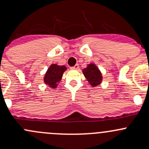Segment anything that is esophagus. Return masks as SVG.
<instances>
[{"label": "esophagus", "mask_w": 149, "mask_h": 149, "mask_svg": "<svg viewBox=\"0 0 149 149\" xmlns=\"http://www.w3.org/2000/svg\"><path fill=\"white\" fill-rule=\"evenodd\" d=\"M79 64H76V65H75L74 66L71 67V68H72V69H75V70H78V69H79Z\"/></svg>", "instance_id": "esophagus-1"}]
</instances>
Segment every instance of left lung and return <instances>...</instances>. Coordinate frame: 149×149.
Here are the masks:
<instances>
[{"label": "left lung", "instance_id": "left-lung-1", "mask_svg": "<svg viewBox=\"0 0 149 149\" xmlns=\"http://www.w3.org/2000/svg\"><path fill=\"white\" fill-rule=\"evenodd\" d=\"M83 73L92 86H98L102 81V74L94 63H90L83 69Z\"/></svg>", "mask_w": 149, "mask_h": 149}]
</instances>
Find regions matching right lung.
Segmentation results:
<instances>
[{
    "label": "right lung",
    "mask_w": 149,
    "mask_h": 149,
    "mask_svg": "<svg viewBox=\"0 0 149 149\" xmlns=\"http://www.w3.org/2000/svg\"><path fill=\"white\" fill-rule=\"evenodd\" d=\"M67 69L65 65H58L52 64L47 70L44 76V83L49 87L55 88L57 87L58 83L61 80L63 73Z\"/></svg>",
    "instance_id": "1"
}]
</instances>
